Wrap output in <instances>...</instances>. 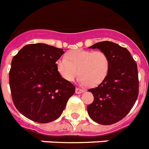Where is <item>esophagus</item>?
<instances>
[{"mask_svg": "<svg viewBox=\"0 0 149 149\" xmlns=\"http://www.w3.org/2000/svg\"><path fill=\"white\" fill-rule=\"evenodd\" d=\"M84 91V89L78 88H76V89H75V93L76 94H81V93H83Z\"/></svg>", "mask_w": 149, "mask_h": 149, "instance_id": "esophagus-1", "label": "esophagus"}]
</instances>
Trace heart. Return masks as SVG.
I'll list each match as a JSON object with an SVG mask.
<instances>
[{"label": "heart", "mask_w": 149, "mask_h": 149, "mask_svg": "<svg viewBox=\"0 0 149 149\" xmlns=\"http://www.w3.org/2000/svg\"><path fill=\"white\" fill-rule=\"evenodd\" d=\"M57 69L65 80L73 81L77 75L86 86L104 81L110 69V58L102 51L76 49L57 61Z\"/></svg>", "instance_id": "1"}]
</instances>
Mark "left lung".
<instances>
[{
  "label": "left lung",
  "mask_w": 149,
  "mask_h": 149,
  "mask_svg": "<svg viewBox=\"0 0 149 149\" xmlns=\"http://www.w3.org/2000/svg\"><path fill=\"white\" fill-rule=\"evenodd\" d=\"M90 48L105 52L110 58L107 78L95 88L94 102L87 107L91 119L101 125H111L122 120L132 108L139 96L137 64L125 47L111 41L96 43Z\"/></svg>",
  "instance_id": "left-lung-1"
}]
</instances>
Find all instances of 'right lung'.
<instances>
[{
    "instance_id": "obj_1",
    "label": "right lung",
    "mask_w": 149,
    "mask_h": 149,
    "mask_svg": "<svg viewBox=\"0 0 149 149\" xmlns=\"http://www.w3.org/2000/svg\"><path fill=\"white\" fill-rule=\"evenodd\" d=\"M63 49L45 44H31L14 56L9 72L14 106L26 118L48 123L62 114L75 87L61 76L56 61Z\"/></svg>"
}]
</instances>
